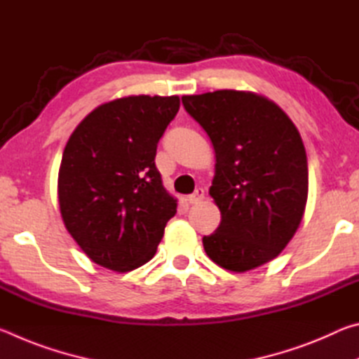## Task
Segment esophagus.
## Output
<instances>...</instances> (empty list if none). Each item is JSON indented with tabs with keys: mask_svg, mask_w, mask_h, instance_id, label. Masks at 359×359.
Returning a JSON list of instances; mask_svg holds the SVG:
<instances>
[{
	"mask_svg": "<svg viewBox=\"0 0 359 359\" xmlns=\"http://www.w3.org/2000/svg\"><path fill=\"white\" fill-rule=\"evenodd\" d=\"M203 199H204V190L203 188H198L196 191L187 198V201H188V204H198V203H201Z\"/></svg>",
	"mask_w": 359,
	"mask_h": 359,
	"instance_id": "esophagus-1",
	"label": "esophagus"
}]
</instances>
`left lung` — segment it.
Wrapping results in <instances>:
<instances>
[{
  "mask_svg": "<svg viewBox=\"0 0 359 359\" xmlns=\"http://www.w3.org/2000/svg\"><path fill=\"white\" fill-rule=\"evenodd\" d=\"M215 150L209 188L222 214L204 236L208 257L245 272L274 259L293 239L307 204L309 169L299 131L266 96L241 90L182 96Z\"/></svg>",
  "mask_w": 359,
  "mask_h": 359,
  "instance_id": "1",
  "label": "left lung"
}]
</instances>
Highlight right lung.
Returning a JSON list of instances; mask_svg holds the SVG:
<instances>
[{
	"label": "right lung",
	"instance_id": "obj_1",
	"mask_svg": "<svg viewBox=\"0 0 359 359\" xmlns=\"http://www.w3.org/2000/svg\"><path fill=\"white\" fill-rule=\"evenodd\" d=\"M179 107V96L109 101L93 109L66 142L60 214L93 263L128 272L154 258L177 212L155 166L156 144Z\"/></svg>",
	"mask_w": 359,
	"mask_h": 359
}]
</instances>
